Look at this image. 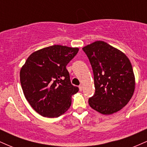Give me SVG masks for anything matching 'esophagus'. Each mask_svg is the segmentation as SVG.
Here are the masks:
<instances>
[{"label": "esophagus", "mask_w": 147, "mask_h": 147, "mask_svg": "<svg viewBox=\"0 0 147 147\" xmlns=\"http://www.w3.org/2000/svg\"><path fill=\"white\" fill-rule=\"evenodd\" d=\"M79 90L82 91V90H83V86L80 85V86H79Z\"/></svg>", "instance_id": "esophagus-1"}]
</instances>
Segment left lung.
Masks as SVG:
<instances>
[{"mask_svg":"<svg viewBox=\"0 0 147 147\" xmlns=\"http://www.w3.org/2000/svg\"><path fill=\"white\" fill-rule=\"evenodd\" d=\"M88 58L94 75L95 92L88 99L92 109L100 113L117 112L129 102L135 90L132 65L123 52L104 41L82 48Z\"/></svg>","mask_w":147,"mask_h":147,"instance_id":"obj_1","label":"left lung"}]
</instances>
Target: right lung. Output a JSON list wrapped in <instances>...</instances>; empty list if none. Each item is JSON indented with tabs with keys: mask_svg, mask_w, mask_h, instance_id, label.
I'll return each mask as SVG.
<instances>
[{
	"mask_svg": "<svg viewBox=\"0 0 147 147\" xmlns=\"http://www.w3.org/2000/svg\"><path fill=\"white\" fill-rule=\"evenodd\" d=\"M77 48L55 45L33 52L20 72L27 101L43 117H58L71 106V96L79 88L71 84L66 65Z\"/></svg>",
	"mask_w": 147,
	"mask_h": 147,
	"instance_id": "obj_1",
	"label": "right lung"
}]
</instances>
